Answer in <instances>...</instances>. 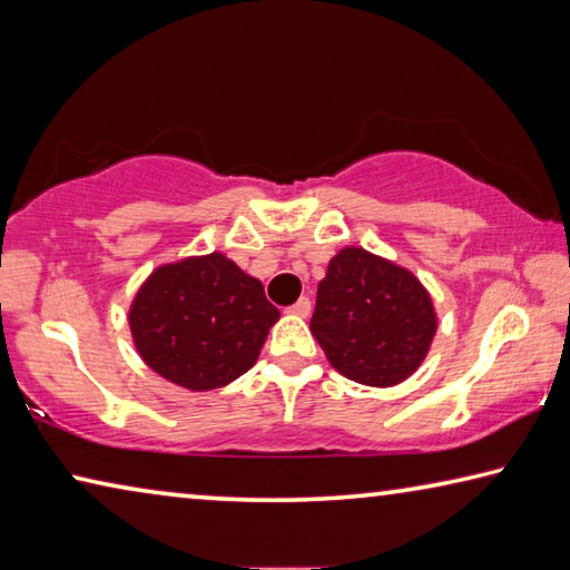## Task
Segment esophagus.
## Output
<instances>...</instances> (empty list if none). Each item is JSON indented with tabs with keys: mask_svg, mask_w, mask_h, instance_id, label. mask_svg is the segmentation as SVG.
<instances>
[{
	"mask_svg": "<svg viewBox=\"0 0 570 570\" xmlns=\"http://www.w3.org/2000/svg\"><path fill=\"white\" fill-rule=\"evenodd\" d=\"M288 314H294V316H302V320H306V316L312 314V302H308L306 296H302V298H298V302H296L294 306H288Z\"/></svg>",
	"mask_w": 570,
	"mask_h": 570,
	"instance_id": "1",
	"label": "esophagus"
}]
</instances>
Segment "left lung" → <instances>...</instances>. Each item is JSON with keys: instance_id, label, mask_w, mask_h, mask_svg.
I'll list each match as a JSON object with an SVG mask.
<instances>
[{"instance_id": "left-lung-1", "label": "left lung", "mask_w": 570, "mask_h": 570, "mask_svg": "<svg viewBox=\"0 0 570 570\" xmlns=\"http://www.w3.org/2000/svg\"><path fill=\"white\" fill-rule=\"evenodd\" d=\"M438 332L432 296L410 268L346 246L316 292L312 334L346 380L394 387L417 372Z\"/></svg>"}]
</instances>
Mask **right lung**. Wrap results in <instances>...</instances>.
<instances>
[{
    "label": "right lung",
    "instance_id": "right-lung-1",
    "mask_svg": "<svg viewBox=\"0 0 570 570\" xmlns=\"http://www.w3.org/2000/svg\"><path fill=\"white\" fill-rule=\"evenodd\" d=\"M278 316L264 284L214 250L158 266L135 294L128 322L135 350L153 372L208 392L256 364Z\"/></svg>",
    "mask_w": 570,
    "mask_h": 570
}]
</instances>
